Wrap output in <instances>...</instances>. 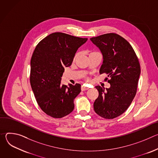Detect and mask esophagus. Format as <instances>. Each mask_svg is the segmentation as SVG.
<instances>
[{
    "mask_svg": "<svg viewBox=\"0 0 158 158\" xmlns=\"http://www.w3.org/2000/svg\"><path fill=\"white\" fill-rule=\"evenodd\" d=\"M88 89H89V88H88L87 87L85 86L84 85H83L81 86V91H86V90H88Z\"/></svg>",
    "mask_w": 158,
    "mask_h": 158,
    "instance_id": "esophagus-1",
    "label": "esophagus"
}]
</instances>
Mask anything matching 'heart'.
<instances>
[{"label":"heart","instance_id":"1","mask_svg":"<svg viewBox=\"0 0 158 158\" xmlns=\"http://www.w3.org/2000/svg\"><path fill=\"white\" fill-rule=\"evenodd\" d=\"M92 53H94V52H91V54H92ZM77 56H78V54H76V56H75V57H74V60L77 58Z\"/></svg>","mask_w":158,"mask_h":158}]
</instances>
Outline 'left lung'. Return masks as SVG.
Listing matches in <instances>:
<instances>
[{
    "mask_svg": "<svg viewBox=\"0 0 158 158\" xmlns=\"http://www.w3.org/2000/svg\"><path fill=\"white\" fill-rule=\"evenodd\" d=\"M99 49L103 62L99 73H106L110 87H95L99 96L94 103L96 113L105 119H114L127 109L136 96L141 67L131 44L121 35L109 33L90 39Z\"/></svg>",
    "mask_w": 158,
    "mask_h": 158,
    "instance_id": "obj_1",
    "label": "left lung"
}]
</instances>
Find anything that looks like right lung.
I'll use <instances>...</instances> for the list:
<instances>
[{"label": "right lung", "instance_id": "1", "mask_svg": "<svg viewBox=\"0 0 158 158\" xmlns=\"http://www.w3.org/2000/svg\"><path fill=\"white\" fill-rule=\"evenodd\" d=\"M87 38L54 32L37 45L31 60L30 82L37 102L48 116L61 118L74 110L81 84H60L64 67H69Z\"/></svg>", "mask_w": 158, "mask_h": 158}]
</instances>
